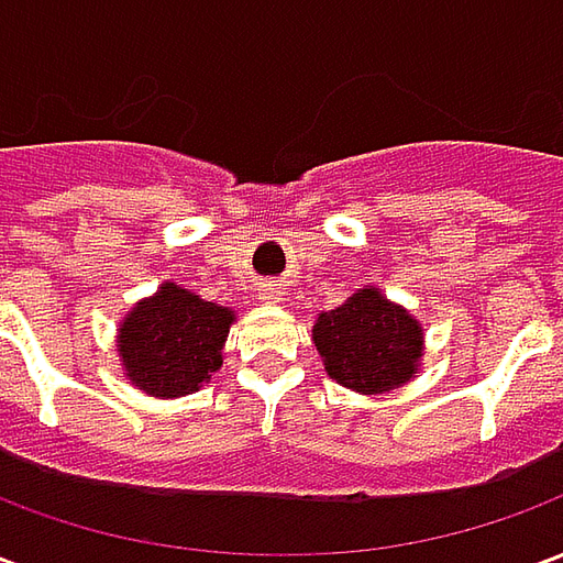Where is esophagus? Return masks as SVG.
I'll list each match as a JSON object with an SVG mask.
<instances>
[{"instance_id":"1","label":"esophagus","mask_w":563,"mask_h":563,"mask_svg":"<svg viewBox=\"0 0 563 563\" xmlns=\"http://www.w3.org/2000/svg\"><path fill=\"white\" fill-rule=\"evenodd\" d=\"M262 301H274V292H271V289H262Z\"/></svg>"}]
</instances>
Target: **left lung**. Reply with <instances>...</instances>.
Wrapping results in <instances>:
<instances>
[{"label": "left lung", "instance_id": "left-lung-1", "mask_svg": "<svg viewBox=\"0 0 563 563\" xmlns=\"http://www.w3.org/2000/svg\"><path fill=\"white\" fill-rule=\"evenodd\" d=\"M313 343L331 379L362 395H383L413 379L422 362V325L377 289H358L319 313Z\"/></svg>", "mask_w": 563, "mask_h": 563}]
</instances>
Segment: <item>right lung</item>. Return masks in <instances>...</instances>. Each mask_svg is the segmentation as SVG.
Segmentation results:
<instances>
[{
	"mask_svg": "<svg viewBox=\"0 0 563 563\" xmlns=\"http://www.w3.org/2000/svg\"><path fill=\"white\" fill-rule=\"evenodd\" d=\"M234 310L162 283L156 295L132 307L117 334V353L132 386L153 398L198 391L222 365Z\"/></svg>",
	"mask_w": 563,
	"mask_h": 563,
	"instance_id": "right-lung-1",
	"label": "right lung"
}]
</instances>
